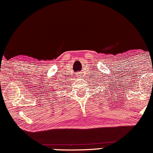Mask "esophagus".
Wrapping results in <instances>:
<instances>
[{"label":"esophagus","mask_w":153,"mask_h":153,"mask_svg":"<svg viewBox=\"0 0 153 153\" xmlns=\"http://www.w3.org/2000/svg\"><path fill=\"white\" fill-rule=\"evenodd\" d=\"M80 75H80V73H78V77H80Z\"/></svg>","instance_id":"1"}]
</instances>
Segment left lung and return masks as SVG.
I'll return each mask as SVG.
<instances>
[{
  "mask_svg": "<svg viewBox=\"0 0 153 153\" xmlns=\"http://www.w3.org/2000/svg\"><path fill=\"white\" fill-rule=\"evenodd\" d=\"M103 86H104V85H103ZM113 86H114V85H113ZM108 90H109V88H108Z\"/></svg>",
  "mask_w": 153,
  "mask_h": 153,
  "instance_id": "left-lung-1",
  "label": "left lung"
}]
</instances>
